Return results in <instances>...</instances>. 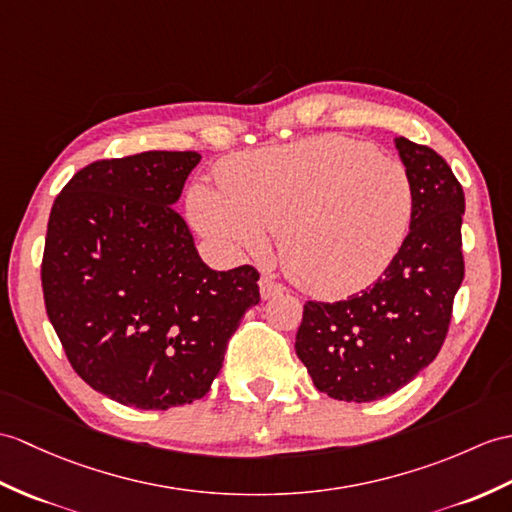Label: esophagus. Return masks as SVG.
<instances>
[{
  "label": "esophagus",
  "mask_w": 512,
  "mask_h": 512,
  "mask_svg": "<svg viewBox=\"0 0 512 512\" xmlns=\"http://www.w3.org/2000/svg\"><path fill=\"white\" fill-rule=\"evenodd\" d=\"M259 292H261V299H270V296H277V294L285 292V288L272 277L264 275L259 279Z\"/></svg>",
  "instance_id": "obj_1"
}]
</instances>
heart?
I'll return each instance as SVG.
<instances>
[{
  "label": "heart",
  "instance_id": "obj_1",
  "mask_svg": "<svg viewBox=\"0 0 512 512\" xmlns=\"http://www.w3.org/2000/svg\"><path fill=\"white\" fill-rule=\"evenodd\" d=\"M220 189L194 185L196 229L231 253H264L266 229L305 292L336 299L388 268L406 235L412 192L395 161L342 137H312L224 161Z\"/></svg>",
  "mask_w": 512,
  "mask_h": 512
}]
</instances>
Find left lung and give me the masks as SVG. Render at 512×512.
Returning a JSON list of instances; mask_svg holds the SVG:
<instances>
[{
  "label": "left lung",
  "instance_id": "8db88e82",
  "mask_svg": "<svg viewBox=\"0 0 512 512\" xmlns=\"http://www.w3.org/2000/svg\"><path fill=\"white\" fill-rule=\"evenodd\" d=\"M412 192L410 233L384 275L347 301H307L294 349L314 386L338 401H377L441 351L465 279V194L432 148L397 137Z\"/></svg>",
  "mask_w": 512,
  "mask_h": 512
}]
</instances>
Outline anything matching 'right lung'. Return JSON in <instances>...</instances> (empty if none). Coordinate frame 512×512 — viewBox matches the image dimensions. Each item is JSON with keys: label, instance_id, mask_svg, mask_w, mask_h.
<instances>
[{"label": "right lung", "instance_id": "1", "mask_svg": "<svg viewBox=\"0 0 512 512\" xmlns=\"http://www.w3.org/2000/svg\"><path fill=\"white\" fill-rule=\"evenodd\" d=\"M198 152L93 161L56 196L41 283L69 364L122 406L205 397L229 338L259 303V272L211 270L176 200Z\"/></svg>", "mask_w": 512, "mask_h": 512}]
</instances>
